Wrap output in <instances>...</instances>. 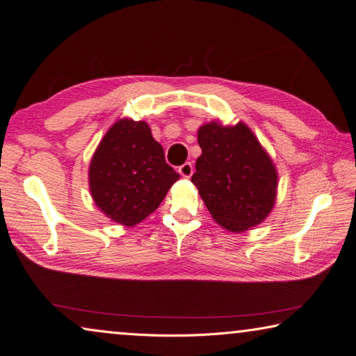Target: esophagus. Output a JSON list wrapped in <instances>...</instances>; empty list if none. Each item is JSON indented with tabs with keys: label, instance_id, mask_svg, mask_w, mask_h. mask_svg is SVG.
I'll return each mask as SVG.
<instances>
[{
	"label": "esophagus",
	"instance_id": "obj_1",
	"mask_svg": "<svg viewBox=\"0 0 356 356\" xmlns=\"http://www.w3.org/2000/svg\"><path fill=\"white\" fill-rule=\"evenodd\" d=\"M178 172L183 175L184 178H191L192 173H193V164L192 163H184L183 165H179Z\"/></svg>",
	"mask_w": 356,
	"mask_h": 356
}]
</instances>
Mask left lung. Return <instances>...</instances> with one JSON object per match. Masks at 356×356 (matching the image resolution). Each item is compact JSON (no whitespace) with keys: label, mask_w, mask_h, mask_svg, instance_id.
I'll list each match as a JSON object with an SVG mask.
<instances>
[{"label":"left lung","mask_w":356,"mask_h":356,"mask_svg":"<svg viewBox=\"0 0 356 356\" xmlns=\"http://www.w3.org/2000/svg\"><path fill=\"white\" fill-rule=\"evenodd\" d=\"M202 149L192 183L219 225L242 233L273 210L277 172L254 134L242 122L207 123L198 131Z\"/></svg>","instance_id":"8db88e82"}]
</instances>
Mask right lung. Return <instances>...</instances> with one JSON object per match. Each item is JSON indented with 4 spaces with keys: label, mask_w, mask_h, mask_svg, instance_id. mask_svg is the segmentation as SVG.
<instances>
[{
    "label": "right lung",
    "mask_w": 356,
    "mask_h": 356,
    "mask_svg": "<svg viewBox=\"0 0 356 356\" xmlns=\"http://www.w3.org/2000/svg\"><path fill=\"white\" fill-rule=\"evenodd\" d=\"M179 178L145 122L123 118L100 141L90 164V188L97 207L132 227L158 209Z\"/></svg>",
    "instance_id": "1"
}]
</instances>
